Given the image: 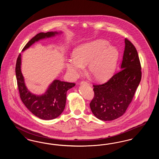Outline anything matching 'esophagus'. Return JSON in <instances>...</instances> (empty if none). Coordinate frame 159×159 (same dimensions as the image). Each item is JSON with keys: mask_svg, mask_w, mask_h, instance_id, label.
<instances>
[{"mask_svg": "<svg viewBox=\"0 0 159 159\" xmlns=\"http://www.w3.org/2000/svg\"><path fill=\"white\" fill-rule=\"evenodd\" d=\"M89 84V83L88 82H87V81H82L81 82V83H80V84Z\"/></svg>", "mask_w": 159, "mask_h": 159, "instance_id": "obj_1", "label": "esophagus"}]
</instances>
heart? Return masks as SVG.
Listing matches in <instances>:
<instances>
[{
  "mask_svg": "<svg viewBox=\"0 0 159 159\" xmlns=\"http://www.w3.org/2000/svg\"><path fill=\"white\" fill-rule=\"evenodd\" d=\"M118 58L119 51L115 46L108 45L106 40H98L77 47L66 67L72 76H77L88 66L89 75L97 81L104 82L113 73Z\"/></svg>",
  "mask_w": 159,
  "mask_h": 159,
  "instance_id": "heart-1",
  "label": "heart"
}]
</instances>
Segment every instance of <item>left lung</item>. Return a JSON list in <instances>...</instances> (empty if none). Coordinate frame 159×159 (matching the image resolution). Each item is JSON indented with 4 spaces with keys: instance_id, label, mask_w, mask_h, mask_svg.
<instances>
[{
    "instance_id": "8db88e82",
    "label": "left lung",
    "mask_w": 159,
    "mask_h": 159,
    "mask_svg": "<svg viewBox=\"0 0 159 159\" xmlns=\"http://www.w3.org/2000/svg\"><path fill=\"white\" fill-rule=\"evenodd\" d=\"M120 70L107 82L93 84L90 107L101 120H113L125 113L141 79V66L135 47L127 38Z\"/></svg>"
}]
</instances>
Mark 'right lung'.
Returning a JSON list of instances; mask_svg holds the SVG:
<instances>
[{
    "label": "right lung",
    "mask_w": 159,
    "mask_h": 159,
    "mask_svg": "<svg viewBox=\"0 0 159 159\" xmlns=\"http://www.w3.org/2000/svg\"><path fill=\"white\" fill-rule=\"evenodd\" d=\"M57 34L58 33L56 31L39 33L25 45L23 51L39 40L54 36ZM21 55L20 53L16 62L15 73L20 96L24 104L30 111L41 119L52 120L57 118L64 110L67 92L74 87L76 84L55 80L44 94L42 95H34L27 89L25 85L21 71Z\"/></svg>",
    "instance_id": "1"
}]
</instances>
